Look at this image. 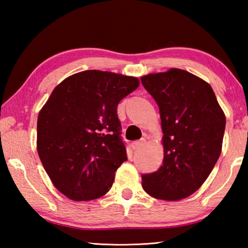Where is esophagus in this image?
Masks as SVG:
<instances>
[{
	"label": "esophagus",
	"instance_id": "obj_1",
	"mask_svg": "<svg viewBox=\"0 0 248 248\" xmlns=\"http://www.w3.org/2000/svg\"><path fill=\"white\" fill-rule=\"evenodd\" d=\"M144 143H145V140L144 139H141L139 141H134V142H132V143H131V148L133 150H138L139 148H141V146L143 145Z\"/></svg>",
	"mask_w": 248,
	"mask_h": 248
}]
</instances>
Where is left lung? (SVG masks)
I'll return each mask as SVG.
<instances>
[{
    "label": "left lung",
    "instance_id": "obj_1",
    "mask_svg": "<svg viewBox=\"0 0 248 248\" xmlns=\"http://www.w3.org/2000/svg\"><path fill=\"white\" fill-rule=\"evenodd\" d=\"M141 82L157 104L164 134L163 165L142 175V187L156 199L186 198L199 189L220 156L224 112L212 87L187 71L144 75Z\"/></svg>",
    "mask_w": 248,
    "mask_h": 248
}]
</instances>
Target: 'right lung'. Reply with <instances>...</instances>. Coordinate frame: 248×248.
Here are the masks:
<instances>
[{
	"mask_svg": "<svg viewBox=\"0 0 248 248\" xmlns=\"http://www.w3.org/2000/svg\"><path fill=\"white\" fill-rule=\"evenodd\" d=\"M133 77L89 70L53 90L37 121V151L57 189L75 201L107 194L127 161L117 106L139 86Z\"/></svg>",
	"mask_w": 248,
	"mask_h": 248,
	"instance_id": "obj_1",
	"label": "right lung"
}]
</instances>
